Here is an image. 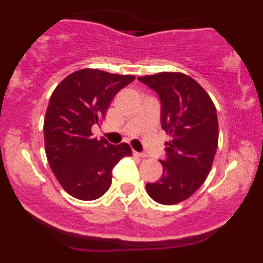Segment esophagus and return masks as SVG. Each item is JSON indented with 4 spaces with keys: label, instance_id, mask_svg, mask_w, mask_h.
<instances>
[{
    "label": "esophagus",
    "instance_id": "34e87169",
    "mask_svg": "<svg viewBox=\"0 0 263 263\" xmlns=\"http://www.w3.org/2000/svg\"><path fill=\"white\" fill-rule=\"evenodd\" d=\"M134 155L138 158H146L147 155L144 152H137V151H134Z\"/></svg>",
    "mask_w": 263,
    "mask_h": 263
}]
</instances>
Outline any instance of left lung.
I'll return each mask as SVG.
<instances>
[{
	"label": "left lung",
	"instance_id": "obj_1",
	"mask_svg": "<svg viewBox=\"0 0 263 263\" xmlns=\"http://www.w3.org/2000/svg\"><path fill=\"white\" fill-rule=\"evenodd\" d=\"M158 93L165 142L163 174L146 190L157 203L172 205L188 199L205 182L218 148V115L210 96L194 79L163 71L138 78Z\"/></svg>",
	"mask_w": 263,
	"mask_h": 263
}]
</instances>
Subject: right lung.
Instances as JSON below:
<instances>
[{
    "label": "right lung",
    "instance_id": "1",
    "mask_svg": "<svg viewBox=\"0 0 263 263\" xmlns=\"http://www.w3.org/2000/svg\"><path fill=\"white\" fill-rule=\"evenodd\" d=\"M134 75L81 69L68 75L50 96L44 117L45 155L60 185L71 197L95 200L111 185L112 170L131 156L127 143L111 144L93 137L91 127Z\"/></svg>",
    "mask_w": 263,
    "mask_h": 263
}]
</instances>
